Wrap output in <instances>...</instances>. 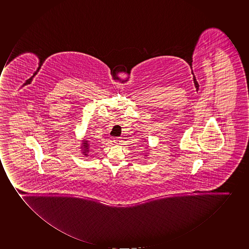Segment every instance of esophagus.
I'll use <instances>...</instances> for the list:
<instances>
[{
	"label": "esophagus",
	"mask_w": 249,
	"mask_h": 249,
	"mask_svg": "<svg viewBox=\"0 0 249 249\" xmlns=\"http://www.w3.org/2000/svg\"><path fill=\"white\" fill-rule=\"evenodd\" d=\"M113 142H114L116 145L121 144L122 138H121V137H114V138H113Z\"/></svg>",
	"instance_id": "34e87169"
}]
</instances>
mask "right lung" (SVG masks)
Segmentation results:
<instances>
[{"instance_id":"add662e5","label":"right lung","mask_w":249,"mask_h":249,"mask_svg":"<svg viewBox=\"0 0 249 249\" xmlns=\"http://www.w3.org/2000/svg\"><path fill=\"white\" fill-rule=\"evenodd\" d=\"M83 144H84V148H85V150H84V154L85 155H88L87 152H88V151H89V150H88V149H89V146H88L89 145H88V141H86V142H84Z\"/></svg>"}]
</instances>
